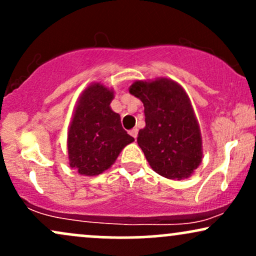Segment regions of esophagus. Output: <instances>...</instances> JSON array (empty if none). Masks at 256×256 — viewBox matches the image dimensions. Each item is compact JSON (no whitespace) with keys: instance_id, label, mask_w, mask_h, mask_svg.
<instances>
[{"instance_id":"obj_1","label":"esophagus","mask_w":256,"mask_h":256,"mask_svg":"<svg viewBox=\"0 0 256 256\" xmlns=\"http://www.w3.org/2000/svg\"><path fill=\"white\" fill-rule=\"evenodd\" d=\"M130 134H131V136L134 137V138H137V134H138V128H132V130L130 131Z\"/></svg>"}]
</instances>
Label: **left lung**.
Segmentation results:
<instances>
[{"mask_svg":"<svg viewBox=\"0 0 256 256\" xmlns=\"http://www.w3.org/2000/svg\"><path fill=\"white\" fill-rule=\"evenodd\" d=\"M131 95L144 106L146 128L137 143L158 174L168 179L189 178L202 162V137L189 96L168 78L136 80Z\"/></svg>","mask_w":256,"mask_h":256,"instance_id":"obj_1","label":"left lung"}]
</instances>
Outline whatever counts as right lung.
<instances>
[{"label": "right lung", "mask_w": 256, "mask_h": 256, "mask_svg": "<svg viewBox=\"0 0 256 256\" xmlns=\"http://www.w3.org/2000/svg\"><path fill=\"white\" fill-rule=\"evenodd\" d=\"M113 89L92 83L79 96L67 134L70 167L82 176H98L134 140L112 110Z\"/></svg>", "instance_id": "obj_1"}]
</instances>
